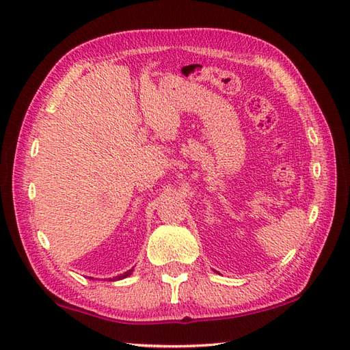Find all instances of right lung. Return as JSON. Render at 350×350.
Returning a JSON list of instances; mask_svg holds the SVG:
<instances>
[{
    "label": "right lung",
    "instance_id": "add662e5",
    "mask_svg": "<svg viewBox=\"0 0 350 350\" xmlns=\"http://www.w3.org/2000/svg\"><path fill=\"white\" fill-rule=\"evenodd\" d=\"M132 271H133V269H129L128 272H124V273H122V275H117V277H114V278H109V281H117V280H123V278H126V277H129V275L132 273ZM90 280H93V278L90 277Z\"/></svg>",
    "mask_w": 350,
    "mask_h": 350
}]
</instances>
